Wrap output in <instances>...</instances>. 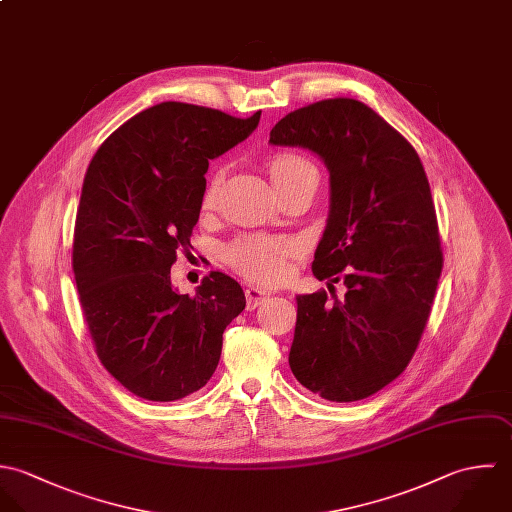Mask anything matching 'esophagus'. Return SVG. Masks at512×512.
<instances>
[{
  "label": "esophagus",
  "mask_w": 512,
  "mask_h": 512,
  "mask_svg": "<svg viewBox=\"0 0 512 512\" xmlns=\"http://www.w3.org/2000/svg\"><path fill=\"white\" fill-rule=\"evenodd\" d=\"M245 297H247V308H257L269 299V295H267L265 291L255 289V287H249V289L245 291Z\"/></svg>",
  "instance_id": "1"
}]
</instances>
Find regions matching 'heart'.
Wrapping results in <instances>:
<instances>
[{"label": "heart", "instance_id": "heart-1", "mask_svg": "<svg viewBox=\"0 0 512 512\" xmlns=\"http://www.w3.org/2000/svg\"><path fill=\"white\" fill-rule=\"evenodd\" d=\"M316 172V168L307 158L283 152L269 162V174L273 184L287 182L291 178ZM219 186V176L211 180L205 190V205L211 204ZM301 251L299 243L289 239H271V237H241L227 247L229 265L241 273L245 279L259 285L281 283L289 275V259Z\"/></svg>", "mask_w": 512, "mask_h": 512}]
</instances>
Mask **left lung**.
Here are the masks:
<instances>
[{
    "label": "left lung",
    "instance_id": "1",
    "mask_svg": "<svg viewBox=\"0 0 512 512\" xmlns=\"http://www.w3.org/2000/svg\"><path fill=\"white\" fill-rule=\"evenodd\" d=\"M269 142L314 152L330 174L328 219L312 273L326 291L297 297L295 378L328 402H358L409 364L427 324L443 253L423 164L408 140L354 99L308 104ZM347 295L338 300L332 282Z\"/></svg>",
    "mask_w": 512,
    "mask_h": 512
}]
</instances>
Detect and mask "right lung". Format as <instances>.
<instances>
[{"label":"right lung","mask_w":512,"mask_h":512,"mask_svg":"<svg viewBox=\"0 0 512 512\" xmlns=\"http://www.w3.org/2000/svg\"><path fill=\"white\" fill-rule=\"evenodd\" d=\"M259 118L156 104L116 128L89 164L75 281L99 360L138 398L176 402L204 388L225 326L245 308L225 273L211 271L190 297L174 289L170 269L200 219L209 160L243 142Z\"/></svg>","instance_id":"add662e5"}]
</instances>
